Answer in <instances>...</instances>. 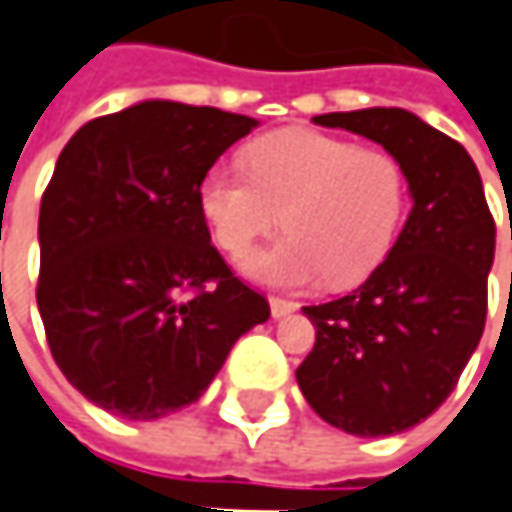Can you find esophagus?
<instances>
[{
	"mask_svg": "<svg viewBox=\"0 0 512 512\" xmlns=\"http://www.w3.org/2000/svg\"><path fill=\"white\" fill-rule=\"evenodd\" d=\"M269 307H272V316H275V319H281V316L296 313V310H299V302H293V299H281V296H269Z\"/></svg>",
	"mask_w": 512,
	"mask_h": 512,
	"instance_id": "34e87169",
	"label": "esophagus"
}]
</instances>
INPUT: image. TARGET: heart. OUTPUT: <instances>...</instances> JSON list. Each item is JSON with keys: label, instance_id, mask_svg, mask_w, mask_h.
<instances>
[{"label": "heart", "instance_id": "1", "mask_svg": "<svg viewBox=\"0 0 512 512\" xmlns=\"http://www.w3.org/2000/svg\"><path fill=\"white\" fill-rule=\"evenodd\" d=\"M243 169H210L199 208L231 257L249 255L284 219L290 234L246 263L260 281L354 287L390 255L407 210V172L393 152L281 128L243 149Z\"/></svg>", "mask_w": 512, "mask_h": 512}]
</instances>
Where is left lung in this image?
<instances>
[{
    "instance_id": "obj_1",
    "label": "left lung",
    "mask_w": 512,
    "mask_h": 512,
    "mask_svg": "<svg viewBox=\"0 0 512 512\" xmlns=\"http://www.w3.org/2000/svg\"><path fill=\"white\" fill-rule=\"evenodd\" d=\"M316 122L393 152L413 210L387 260L357 290L304 307L316 343L296 381L328 425L390 437L440 407L481 343L495 219L469 152L410 111L366 108Z\"/></svg>"
}]
</instances>
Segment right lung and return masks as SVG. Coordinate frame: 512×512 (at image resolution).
Listing matches in <instances>:
<instances>
[{
  "mask_svg": "<svg viewBox=\"0 0 512 512\" xmlns=\"http://www.w3.org/2000/svg\"><path fill=\"white\" fill-rule=\"evenodd\" d=\"M257 122L140 102L90 119L40 202L37 307L72 387L125 419L199 401L269 302L210 243L199 184Z\"/></svg>",
  "mask_w": 512,
  "mask_h": 512,
  "instance_id": "obj_1",
  "label": "right lung"
}]
</instances>
